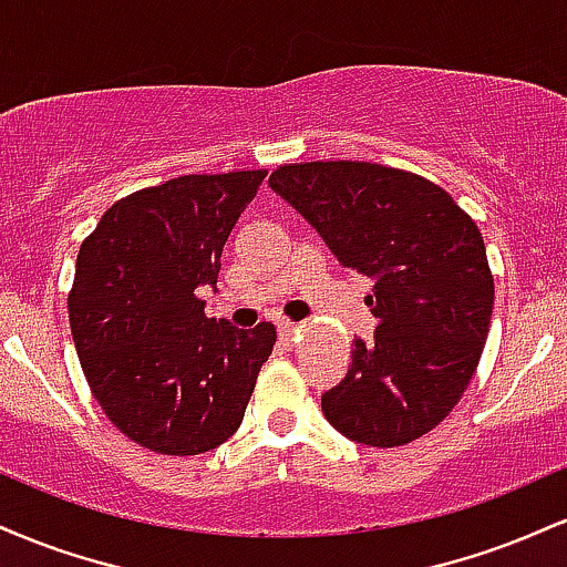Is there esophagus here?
Returning <instances> with one entry per match:
<instances>
[{"label":"esophagus","mask_w":567,"mask_h":567,"mask_svg":"<svg viewBox=\"0 0 567 567\" xmlns=\"http://www.w3.org/2000/svg\"><path fill=\"white\" fill-rule=\"evenodd\" d=\"M298 330H301V324H296V322H279L277 324V333H279V338H282V341H292Z\"/></svg>","instance_id":"34e87169"}]
</instances>
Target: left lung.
<instances>
[{"mask_svg": "<svg viewBox=\"0 0 567 567\" xmlns=\"http://www.w3.org/2000/svg\"><path fill=\"white\" fill-rule=\"evenodd\" d=\"M269 186L343 269L375 282L365 303L379 324L354 338L347 379L322 394L324 419L370 447L432 432L470 386L491 328L477 224L432 181L370 162L285 165Z\"/></svg>", "mask_w": 567, "mask_h": 567, "instance_id": "obj_1", "label": "left lung"}]
</instances>
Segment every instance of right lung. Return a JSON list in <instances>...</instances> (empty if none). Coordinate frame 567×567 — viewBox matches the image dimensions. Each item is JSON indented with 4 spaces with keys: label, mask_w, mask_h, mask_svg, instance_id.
Segmentation results:
<instances>
[{
    "label": "right lung",
    "mask_w": 567,
    "mask_h": 567,
    "mask_svg": "<svg viewBox=\"0 0 567 567\" xmlns=\"http://www.w3.org/2000/svg\"><path fill=\"white\" fill-rule=\"evenodd\" d=\"M264 171L181 175L114 202L76 256L69 320L84 379L125 437L197 455L237 432L275 324L207 320L194 296L216 285L220 252Z\"/></svg>",
    "instance_id": "obj_1"
}]
</instances>
